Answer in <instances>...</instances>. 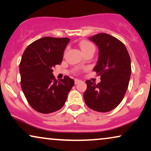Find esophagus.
Segmentation results:
<instances>
[{"instance_id": "obj_1", "label": "esophagus", "mask_w": 151, "mask_h": 151, "mask_svg": "<svg viewBox=\"0 0 151 151\" xmlns=\"http://www.w3.org/2000/svg\"><path fill=\"white\" fill-rule=\"evenodd\" d=\"M80 81H81V80H79V79H74V83H75V84H77V83H79Z\"/></svg>"}]
</instances>
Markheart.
Instances as JSON below:
<instances>
[{
  "mask_svg": "<svg viewBox=\"0 0 151 151\" xmlns=\"http://www.w3.org/2000/svg\"><path fill=\"white\" fill-rule=\"evenodd\" d=\"M79 47L81 48L82 52L85 53L87 51L89 50H94L95 51V47L92 43L87 40H81L79 42Z\"/></svg>",
  "mask_w": 151,
  "mask_h": 151,
  "instance_id": "obj_1",
  "label": "heart"
}]
</instances>
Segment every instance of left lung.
<instances>
[{"label": "left lung", "instance_id": "8db88e82", "mask_svg": "<svg viewBox=\"0 0 151 151\" xmlns=\"http://www.w3.org/2000/svg\"><path fill=\"white\" fill-rule=\"evenodd\" d=\"M99 49V58L93 71L100 75L96 84L86 81L87 89L83 93L86 104L98 112L115 109L125 96L131 75V60L126 47L117 38L106 33L89 37Z\"/></svg>", "mask_w": 151, "mask_h": 151}]
</instances>
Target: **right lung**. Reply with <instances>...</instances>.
<instances>
[{"label":"right lung","instance_id":"1","mask_svg":"<svg viewBox=\"0 0 151 151\" xmlns=\"http://www.w3.org/2000/svg\"><path fill=\"white\" fill-rule=\"evenodd\" d=\"M70 39L45 37L28 45L19 64L21 86L29 104L42 114L60 109L74 84L65 76L59 81L53 68L61 63L64 50Z\"/></svg>","mask_w":151,"mask_h":151}]
</instances>
